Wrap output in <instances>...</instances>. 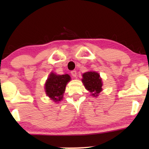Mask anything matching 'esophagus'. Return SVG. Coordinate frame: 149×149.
<instances>
[{
  "mask_svg": "<svg viewBox=\"0 0 149 149\" xmlns=\"http://www.w3.org/2000/svg\"><path fill=\"white\" fill-rule=\"evenodd\" d=\"M70 73H71V74H72V76L73 77H77V71L72 70V71H71Z\"/></svg>",
  "mask_w": 149,
  "mask_h": 149,
  "instance_id": "obj_1",
  "label": "esophagus"
}]
</instances>
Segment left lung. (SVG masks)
<instances>
[{
	"label": "left lung",
	"instance_id": "1",
	"mask_svg": "<svg viewBox=\"0 0 149 149\" xmlns=\"http://www.w3.org/2000/svg\"><path fill=\"white\" fill-rule=\"evenodd\" d=\"M82 82L85 89L91 93L93 96L96 97L102 91V82L98 73L89 71L83 74Z\"/></svg>",
	"mask_w": 149,
	"mask_h": 149
}]
</instances>
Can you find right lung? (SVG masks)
Returning a JSON list of instances; mask_svg holds the SVG:
<instances>
[{
	"mask_svg": "<svg viewBox=\"0 0 149 149\" xmlns=\"http://www.w3.org/2000/svg\"><path fill=\"white\" fill-rule=\"evenodd\" d=\"M70 79L68 74L58 75L51 72L45 84L46 94L54 102H59L62 100L66 86Z\"/></svg>",
	"mask_w": 149,
	"mask_h": 149,
	"instance_id": "obj_1",
	"label": "right lung"
}]
</instances>
